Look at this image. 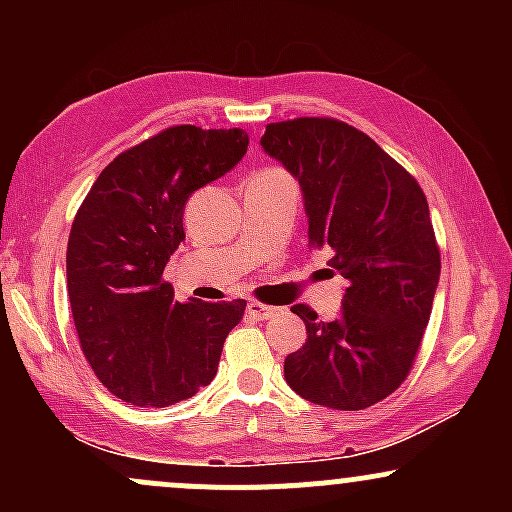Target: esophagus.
<instances>
[{"instance_id": "obj_1", "label": "esophagus", "mask_w": 512, "mask_h": 512, "mask_svg": "<svg viewBox=\"0 0 512 512\" xmlns=\"http://www.w3.org/2000/svg\"><path fill=\"white\" fill-rule=\"evenodd\" d=\"M274 310L276 308H272V305H264V303H257V301L248 303V315L255 317V320H269V317L274 315Z\"/></svg>"}]
</instances>
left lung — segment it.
<instances>
[{"instance_id": "8db88e82", "label": "left lung", "mask_w": 512, "mask_h": 512, "mask_svg": "<svg viewBox=\"0 0 512 512\" xmlns=\"http://www.w3.org/2000/svg\"><path fill=\"white\" fill-rule=\"evenodd\" d=\"M260 144L301 185L310 248H332L346 279L332 322L291 308L308 339L286 356L284 378L320 407L366 409L407 378L431 317L440 252L428 202L407 170L339 120L276 122Z\"/></svg>"}]
</instances>
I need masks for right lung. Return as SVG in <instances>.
Returning a JSON list of instances; mask_svg holds the SVG:
<instances>
[{
  "label": "right lung",
  "instance_id": "right-lung-1",
  "mask_svg": "<svg viewBox=\"0 0 512 512\" xmlns=\"http://www.w3.org/2000/svg\"><path fill=\"white\" fill-rule=\"evenodd\" d=\"M245 129L180 125L125 151L76 211L67 291L81 349L98 380L137 407H170L214 380L245 301H173L163 269L185 240L199 187L248 154Z\"/></svg>",
  "mask_w": 512,
  "mask_h": 512
}]
</instances>
